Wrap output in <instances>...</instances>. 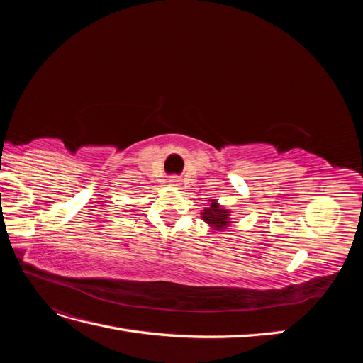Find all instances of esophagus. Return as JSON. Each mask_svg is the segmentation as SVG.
Segmentation results:
<instances>
[{"instance_id":"1","label":"esophagus","mask_w":363,"mask_h":363,"mask_svg":"<svg viewBox=\"0 0 363 363\" xmlns=\"http://www.w3.org/2000/svg\"><path fill=\"white\" fill-rule=\"evenodd\" d=\"M179 182H180L179 177H175V175H172V177L169 179V183H171L172 186H179Z\"/></svg>"}]
</instances>
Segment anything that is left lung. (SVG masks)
Instances as JSON below:
<instances>
[{"label": "left lung", "mask_w": 363, "mask_h": 363, "mask_svg": "<svg viewBox=\"0 0 363 363\" xmlns=\"http://www.w3.org/2000/svg\"><path fill=\"white\" fill-rule=\"evenodd\" d=\"M228 211L225 208H221L215 200H212L211 207H207L206 211L203 212V218L207 224H211L213 227H216V230H221L225 228L228 225Z\"/></svg>", "instance_id": "1"}]
</instances>
